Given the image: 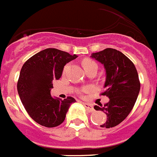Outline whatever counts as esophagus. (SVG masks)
I'll return each mask as SVG.
<instances>
[{
    "label": "esophagus",
    "mask_w": 157,
    "mask_h": 157,
    "mask_svg": "<svg viewBox=\"0 0 157 157\" xmlns=\"http://www.w3.org/2000/svg\"><path fill=\"white\" fill-rule=\"evenodd\" d=\"M83 105L85 107L86 109L89 111V112H94V107L90 103H83Z\"/></svg>",
    "instance_id": "esophagus-1"
}]
</instances>
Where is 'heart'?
<instances>
[{"instance_id": "1", "label": "heart", "mask_w": 157, "mask_h": 157, "mask_svg": "<svg viewBox=\"0 0 157 157\" xmlns=\"http://www.w3.org/2000/svg\"><path fill=\"white\" fill-rule=\"evenodd\" d=\"M82 64H83V67H84V69H85V70L87 68H90V67H93L98 66L95 62L93 61V60H91V59H84L82 62Z\"/></svg>"}]
</instances>
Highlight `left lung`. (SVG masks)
<instances>
[{
	"instance_id": "obj_1",
	"label": "left lung",
	"mask_w": 157,
	"mask_h": 157,
	"mask_svg": "<svg viewBox=\"0 0 157 157\" xmlns=\"http://www.w3.org/2000/svg\"><path fill=\"white\" fill-rule=\"evenodd\" d=\"M90 57L105 67V92L102 95L109 98L104 106L95 105L94 109L102 111L108 116L101 127H116L125 120L138 98L140 91L138 71L128 57L114 48H108L92 53Z\"/></svg>"
}]
</instances>
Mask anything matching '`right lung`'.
<instances>
[{
  "label": "right lung",
  "mask_w": 157,
  "mask_h": 157,
  "mask_svg": "<svg viewBox=\"0 0 157 157\" xmlns=\"http://www.w3.org/2000/svg\"><path fill=\"white\" fill-rule=\"evenodd\" d=\"M78 57L57 48L40 51L23 65L17 83V90L29 116L46 127L60 125L71 105V97L61 100L52 98V80L59 79L65 65Z\"/></svg>",
  "instance_id": "obj_1"
}]
</instances>
